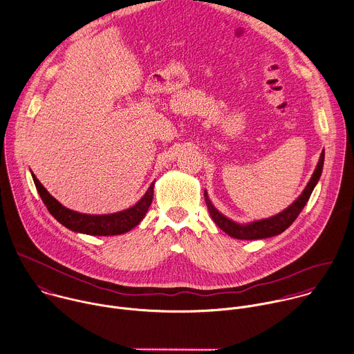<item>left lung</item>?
Returning a JSON list of instances; mask_svg holds the SVG:
<instances>
[{"instance_id":"1","label":"left lung","mask_w":354,"mask_h":354,"mask_svg":"<svg viewBox=\"0 0 354 354\" xmlns=\"http://www.w3.org/2000/svg\"><path fill=\"white\" fill-rule=\"evenodd\" d=\"M324 157H325V151L321 153L319 156V161L317 164V168L310 179V182L307 183L306 189L303 190V193L288 207L285 208L282 212L266 218V219H260V221H254L250 223H238L229 218H226L225 215H222L209 201V197L207 194V192L204 190V198H205V204L208 207L209 215L212 218V221L225 232L227 233L229 236L234 238V239H242V241H256V239H266V238H271V236H277V234L282 233L283 230H286L293 221L297 218V215L301 212V209L304 208V205L307 204L317 182L319 180L321 172H322V167H324Z\"/></svg>"}]
</instances>
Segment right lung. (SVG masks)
I'll list each match as a JSON object with an SVG mask.
<instances>
[{
  "instance_id": "right-lung-1",
  "label": "right lung",
  "mask_w": 354,
  "mask_h": 354,
  "mask_svg": "<svg viewBox=\"0 0 354 354\" xmlns=\"http://www.w3.org/2000/svg\"><path fill=\"white\" fill-rule=\"evenodd\" d=\"M36 189L46 204L50 214L65 227L79 232L91 234V236H113V234H122L129 232L140 221L145 218L149 207L151 205L153 196H154V182L147 189L146 194L131 208L113 212V214H104V215H90V214H80L64 207L59 201H57L46 187L39 182L35 174H32Z\"/></svg>"
}]
</instances>
